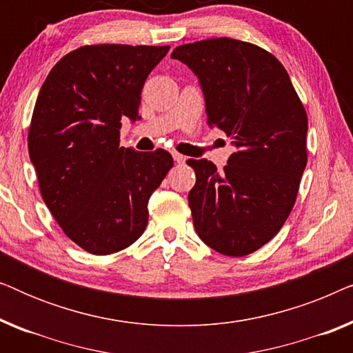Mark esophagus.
Masks as SVG:
<instances>
[{
  "instance_id": "1",
  "label": "esophagus",
  "mask_w": 353,
  "mask_h": 353,
  "mask_svg": "<svg viewBox=\"0 0 353 353\" xmlns=\"http://www.w3.org/2000/svg\"><path fill=\"white\" fill-rule=\"evenodd\" d=\"M186 156H183V154H178V152H173V161L176 163H185L186 162Z\"/></svg>"
}]
</instances>
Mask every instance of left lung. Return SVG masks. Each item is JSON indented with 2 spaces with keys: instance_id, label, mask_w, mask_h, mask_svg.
Listing matches in <instances>:
<instances>
[{
  "instance_id": "left-lung-1",
  "label": "left lung",
  "mask_w": 353,
  "mask_h": 353,
  "mask_svg": "<svg viewBox=\"0 0 353 353\" xmlns=\"http://www.w3.org/2000/svg\"><path fill=\"white\" fill-rule=\"evenodd\" d=\"M201 81L210 127L233 139L223 172L190 159L188 194L196 233L230 257L272 241L291 214L307 165L308 120L281 62L263 48L210 38L173 50Z\"/></svg>"
}]
</instances>
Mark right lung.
<instances>
[{"label":"right lung","instance_id":"right-lung-1","mask_svg":"<svg viewBox=\"0 0 353 353\" xmlns=\"http://www.w3.org/2000/svg\"><path fill=\"white\" fill-rule=\"evenodd\" d=\"M170 46L86 45L48 74L28 128L43 201L67 238L109 255L148 225V201L173 159L165 149L120 146L125 119H139L141 90Z\"/></svg>","mask_w":353,"mask_h":353}]
</instances>
